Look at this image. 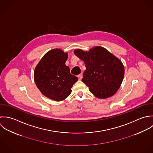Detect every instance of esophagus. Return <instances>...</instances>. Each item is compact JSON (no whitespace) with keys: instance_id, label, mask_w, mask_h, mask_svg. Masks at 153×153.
I'll return each instance as SVG.
<instances>
[{"instance_id":"obj_1","label":"esophagus","mask_w":153,"mask_h":153,"mask_svg":"<svg viewBox=\"0 0 153 153\" xmlns=\"http://www.w3.org/2000/svg\"><path fill=\"white\" fill-rule=\"evenodd\" d=\"M77 77H78V79H79V80H81L82 79V77H83V76H82V74H79V75L77 76Z\"/></svg>"}]
</instances>
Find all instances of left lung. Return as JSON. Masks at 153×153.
Masks as SVG:
<instances>
[{"mask_svg": "<svg viewBox=\"0 0 153 153\" xmlns=\"http://www.w3.org/2000/svg\"><path fill=\"white\" fill-rule=\"evenodd\" d=\"M74 53L85 62L86 69L82 81L93 95L106 99L118 91L125 72L123 64L119 59L100 46L94 47L88 51L76 49Z\"/></svg>", "mask_w": 153, "mask_h": 153, "instance_id": "1", "label": "left lung"}]
</instances>
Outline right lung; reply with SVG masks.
Wrapping results in <instances>:
<instances>
[{"mask_svg":"<svg viewBox=\"0 0 153 153\" xmlns=\"http://www.w3.org/2000/svg\"><path fill=\"white\" fill-rule=\"evenodd\" d=\"M68 53L55 48L48 51L39 61L33 72L36 86L45 97L62 101L71 93L73 85L78 78L70 74L65 65Z\"/></svg>","mask_w":153,"mask_h":153,"instance_id":"1","label":"right lung"}]
</instances>
